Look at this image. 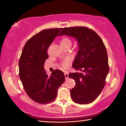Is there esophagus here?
<instances>
[{
    "mask_svg": "<svg viewBox=\"0 0 126 126\" xmlns=\"http://www.w3.org/2000/svg\"><path fill=\"white\" fill-rule=\"evenodd\" d=\"M64 76H65V79H67L68 78V73H67V72H65V73H64Z\"/></svg>",
    "mask_w": 126,
    "mask_h": 126,
    "instance_id": "34e87169",
    "label": "esophagus"
}]
</instances>
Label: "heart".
<instances>
[{"instance_id":"1","label":"heart","mask_w":126,"mask_h":126,"mask_svg":"<svg viewBox=\"0 0 126 126\" xmlns=\"http://www.w3.org/2000/svg\"><path fill=\"white\" fill-rule=\"evenodd\" d=\"M61 45L62 46H71L72 45V41L71 39L68 37H64L62 38L61 41ZM62 66L64 68H67L68 66V62L67 61H64L62 63Z\"/></svg>"}]
</instances>
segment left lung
<instances>
[{
  "label": "left lung",
  "instance_id": "8db88e82",
  "mask_svg": "<svg viewBox=\"0 0 126 126\" xmlns=\"http://www.w3.org/2000/svg\"><path fill=\"white\" fill-rule=\"evenodd\" d=\"M59 36L72 37L78 43L79 50L75 56L73 68L82 73H69L75 80V87L71 89V98L79 104L93 102L104 89L109 71L105 46L99 35L87 27L64 28Z\"/></svg>",
  "mask_w": 126,
  "mask_h": 126
}]
</instances>
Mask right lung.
<instances>
[{
	"label": "right lung",
	"mask_w": 126,
	"mask_h": 126,
	"mask_svg": "<svg viewBox=\"0 0 126 126\" xmlns=\"http://www.w3.org/2000/svg\"><path fill=\"white\" fill-rule=\"evenodd\" d=\"M62 28L45 29L30 38L19 59V77L26 93L32 100L46 104L53 101L65 81L64 73L55 69L50 75L45 70L47 50Z\"/></svg>",
	"instance_id": "obj_1"
}]
</instances>
